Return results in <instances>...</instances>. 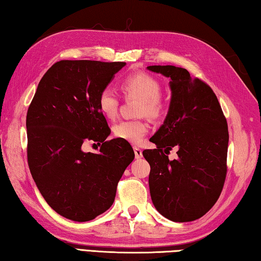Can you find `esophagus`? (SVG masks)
Instances as JSON below:
<instances>
[{
  "instance_id": "esophagus-1",
  "label": "esophagus",
  "mask_w": 261,
  "mask_h": 261,
  "mask_svg": "<svg viewBox=\"0 0 261 261\" xmlns=\"http://www.w3.org/2000/svg\"><path fill=\"white\" fill-rule=\"evenodd\" d=\"M134 150H135L136 159H141V158H143V150H141L139 147H135Z\"/></svg>"
}]
</instances>
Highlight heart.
Instances as JSON below:
<instances>
[{"instance_id": "1", "label": "heart", "mask_w": 261, "mask_h": 261, "mask_svg": "<svg viewBox=\"0 0 261 261\" xmlns=\"http://www.w3.org/2000/svg\"><path fill=\"white\" fill-rule=\"evenodd\" d=\"M121 89L126 97L140 99L138 115L159 118L164 114L165 105L161 99V84L155 77L146 73L127 75L122 80ZM118 98L114 90L105 88L98 97V108L103 116L114 118L118 112ZM114 135L130 144H140L148 132L145 121H121L113 126Z\"/></svg>"}]
</instances>
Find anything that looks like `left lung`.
<instances>
[{"label": "left lung", "instance_id": "obj_1", "mask_svg": "<svg viewBox=\"0 0 261 261\" xmlns=\"http://www.w3.org/2000/svg\"><path fill=\"white\" fill-rule=\"evenodd\" d=\"M148 70L170 80L171 101L163 124L145 149L150 165L149 192L153 204L169 220H196L215 205L227 172L228 126L212 89L187 69L176 66H148ZM178 147V159L167 154Z\"/></svg>", "mask_w": 261, "mask_h": 261}]
</instances>
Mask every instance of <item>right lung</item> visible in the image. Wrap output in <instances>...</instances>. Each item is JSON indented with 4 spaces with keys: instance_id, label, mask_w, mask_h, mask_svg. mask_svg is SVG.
I'll return each mask as SVG.
<instances>
[{
    "instance_id": "right-lung-1",
    "label": "right lung",
    "mask_w": 261,
    "mask_h": 261,
    "mask_svg": "<svg viewBox=\"0 0 261 261\" xmlns=\"http://www.w3.org/2000/svg\"><path fill=\"white\" fill-rule=\"evenodd\" d=\"M126 64L60 60L37 85L28 107L27 160L46 203L67 219L92 220L112 206L123 172L135 159L131 145L106 141L111 129L98 97ZM87 141L102 144L85 153Z\"/></svg>"
}]
</instances>
